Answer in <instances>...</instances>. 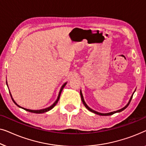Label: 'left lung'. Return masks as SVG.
I'll return each instance as SVG.
<instances>
[{
    "mask_svg": "<svg viewBox=\"0 0 146 146\" xmlns=\"http://www.w3.org/2000/svg\"><path fill=\"white\" fill-rule=\"evenodd\" d=\"M80 94H81V100H82V102H83V103L84 105H85V107L87 108V109L89 110V111H91V112H93V113H95V114H96L100 115V116H110V115H112V114H114V113H116V112H121V111H122V110H124V109H126V108L127 107H128V106L129 105V104L130 103V102H131V100H132V96H133V95H132V97L130 98V101H129L128 103L127 104V105H126V106H124V108H122V109H120V110H117V111H114V112H110V113H106V114H103V113H100V112H96V111H94V110H93V109H91V108H89V106H88L87 105V104L85 103V100H84V98H83V94H82L81 91H80Z\"/></svg>",
    "mask_w": 146,
    "mask_h": 146,
    "instance_id": "8db88e82",
    "label": "left lung"
}]
</instances>
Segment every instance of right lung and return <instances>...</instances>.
Here are the masks:
<instances>
[{
    "label": "right lung",
    "instance_id": "obj_1",
    "mask_svg": "<svg viewBox=\"0 0 146 146\" xmlns=\"http://www.w3.org/2000/svg\"><path fill=\"white\" fill-rule=\"evenodd\" d=\"M65 85H66V83H65L64 85H63L62 87H61V89H60V91H59V95H58V97H57V99L56 100V101H55L54 103H53L52 106H50V107H48V108H45V109H42V110H29V109H26V108H22V107H20V106H19V105H18L15 102V101H14V100H13V98H12V100H13V102H14V103H15L16 105H17L18 107H20V108H23L24 110H26V111H28V112H33V113H36V114H40V113H44V112H48V111H49V110H50L51 109H52V108L54 107V106L56 105V104L57 103V102H58V100H59V97H60V94H61V91H62V90H63V88H64V87L65 86ZM12 97V96H11Z\"/></svg>",
    "mask_w": 146,
    "mask_h": 146
}]
</instances>
